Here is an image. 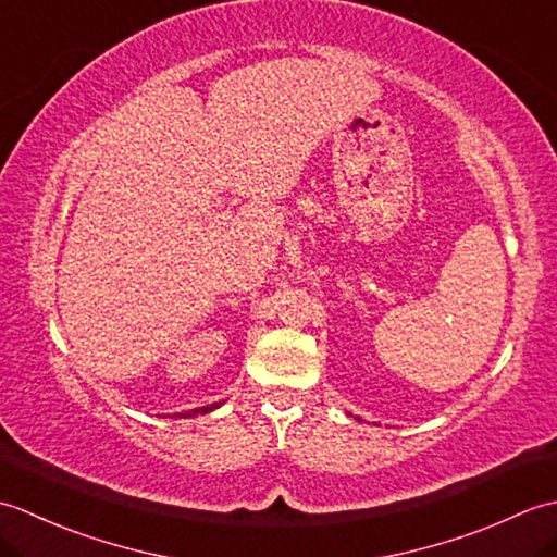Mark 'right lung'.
<instances>
[{
    "instance_id": "right-lung-1",
    "label": "right lung",
    "mask_w": 557,
    "mask_h": 557,
    "mask_svg": "<svg viewBox=\"0 0 557 557\" xmlns=\"http://www.w3.org/2000/svg\"><path fill=\"white\" fill-rule=\"evenodd\" d=\"M220 405H222V401H220ZM220 405H218V401H215V405H208V407H198V409H188V411H184V413H174V417H176V419H188V417H198V413H208V411H212V409H218Z\"/></svg>"
}]
</instances>
